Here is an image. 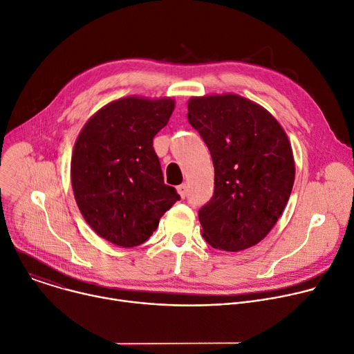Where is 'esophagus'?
<instances>
[{"instance_id": "1", "label": "esophagus", "mask_w": 354, "mask_h": 354, "mask_svg": "<svg viewBox=\"0 0 354 354\" xmlns=\"http://www.w3.org/2000/svg\"><path fill=\"white\" fill-rule=\"evenodd\" d=\"M176 189H178V193L185 198V197H186V194H187V185H186V183L179 185Z\"/></svg>"}]
</instances>
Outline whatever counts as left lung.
I'll return each mask as SVG.
<instances>
[{
	"label": "left lung",
	"instance_id": "8db88e82",
	"mask_svg": "<svg viewBox=\"0 0 354 354\" xmlns=\"http://www.w3.org/2000/svg\"><path fill=\"white\" fill-rule=\"evenodd\" d=\"M187 111L214 165L213 197L198 210L203 238L227 252L257 245L280 218L294 185L284 130L262 106L232 93L192 97Z\"/></svg>",
	"mask_w": 354,
	"mask_h": 354
}]
</instances>
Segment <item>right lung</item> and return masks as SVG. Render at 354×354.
<instances>
[{
  "mask_svg": "<svg viewBox=\"0 0 354 354\" xmlns=\"http://www.w3.org/2000/svg\"><path fill=\"white\" fill-rule=\"evenodd\" d=\"M174 108L172 99L123 97L93 115L77 138L71 158L77 205L91 228L115 245L145 242L180 200L164 183L153 147Z\"/></svg>",
  "mask_w": 354,
  "mask_h": 354,
  "instance_id": "1",
  "label": "right lung"
}]
</instances>
